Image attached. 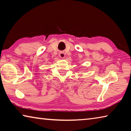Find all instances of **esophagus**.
Wrapping results in <instances>:
<instances>
[{
    "instance_id": "1",
    "label": "esophagus",
    "mask_w": 131,
    "mask_h": 131,
    "mask_svg": "<svg viewBox=\"0 0 131 131\" xmlns=\"http://www.w3.org/2000/svg\"><path fill=\"white\" fill-rule=\"evenodd\" d=\"M59 57L61 58H65V53L63 52H61L60 53H59Z\"/></svg>"
}]
</instances>
